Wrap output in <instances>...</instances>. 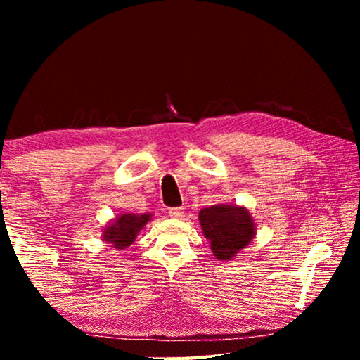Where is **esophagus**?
Masks as SVG:
<instances>
[{
    "instance_id": "34e87169",
    "label": "esophagus",
    "mask_w": 360,
    "mask_h": 360,
    "mask_svg": "<svg viewBox=\"0 0 360 360\" xmlns=\"http://www.w3.org/2000/svg\"><path fill=\"white\" fill-rule=\"evenodd\" d=\"M168 214H169V217H173V219H181L182 216H184V210H182V208H169Z\"/></svg>"
}]
</instances>
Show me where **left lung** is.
<instances>
[{
	"label": "left lung",
	"mask_w": 360,
	"mask_h": 360,
	"mask_svg": "<svg viewBox=\"0 0 360 360\" xmlns=\"http://www.w3.org/2000/svg\"><path fill=\"white\" fill-rule=\"evenodd\" d=\"M205 238L219 260H231L251 245L257 225L246 206L219 203L198 214Z\"/></svg>",
	"instance_id": "left-lung-1"
}]
</instances>
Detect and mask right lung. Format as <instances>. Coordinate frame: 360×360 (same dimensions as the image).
Here are the masks:
<instances>
[{"label": "right lung", "mask_w": 360, "mask_h": 360, "mask_svg": "<svg viewBox=\"0 0 360 360\" xmlns=\"http://www.w3.org/2000/svg\"><path fill=\"white\" fill-rule=\"evenodd\" d=\"M150 221V212H144V214L124 212V214H119L106 224V227L103 229L101 240L111 248L117 249V251H124V249L133 245V241L136 240L139 231Z\"/></svg>", "instance_id": "1"}]
</instances>
